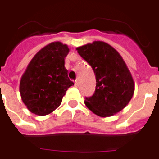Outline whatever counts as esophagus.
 <instances>
[{"mask_svg": "<svg viewBox=\"0 0 159 159\" xmlns=\"http://www.w3.org/2000/svg\"><path fill=\"white\" fill-rule=\"evenodd\" d=\"M75 87H79V81L77 80L75 81Z\"/></svg>", "mask_w": 159, "mask_h": 159, "instance_id": "34e87169", "label": "esophagus"}]
</instances>
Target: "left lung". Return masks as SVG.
Returning <instances> with one entry per match:
<instances>
[{"label": "left lung", "instance_id": "left-lung-1", "mask_svg": "<svg viewBox=\"0 0 159 159\" xmlns=\"http://www.w3.org/2000/svg\"><path fill=\"white\" fill-rule=\"evenodd\" d=\"M93 69L96 87L84 104L98 116L110 117L128 105L134 93V81L119 53L104 41L76 48Z\"/></svg>", "mask_w": 159, "mask_h": 159}]
</instances>
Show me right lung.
<instances>
[{"mask_svg": "<svg viewBox=\"0 0 159 159\" xmlns=\"http://www.w3.org/2000/svg\"><path fill=\"white\" fill-rule=\"evenodd\" d=\"M69 47L60 41L45 45L30 60L20 82V93L29 111L40 116L60 106L74 83L68 78L65 58Z\"/></svg>", "mask_w": 159, "mask_h": 159, "instance_id": "add662e5", "label": "right lung"}]
</instances>
